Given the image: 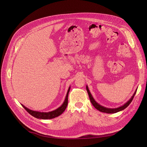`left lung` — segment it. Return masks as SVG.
Masks as SVG:
<instances>
[{
  "label": "left lung",
  "mask_w": 147,
  "mask_h": 147,
  "mask_svg": "<svg viewBox=\"0 0 147 147\" xmlns=\"http://www.w3.org/2000/svg\"><path fill=\"white\" fill-rule=\"evenodd\" d=\"M86 88H87V92H88V95H89V97H90V101H91V102L92 103V104L93 105V106H94L97 110H98L99 111L102 112H103V113H117V112H120V111H123V110H124V109L126 108L130 104V103L131 102V101L133 100V98H134V95H136V92H137V90H136V91H135V92L134 93L133 95V96H131V98L130 99V100H128L125 104H124L123 106L117 108L112 109V108H105V107H104L100 105H99V103H98L95 100V99H94V98L92 97L91 94L90 93V91H89V89H88V87L87 86H86Z\"/></svg>",
  "instance_id": "8db88e82"
}]
</instances>
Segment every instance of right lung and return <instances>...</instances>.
<instances>
[{"label":"right lung","instance_id":"1","mask_svg":"<svg viewBox=\"0 0 147 147\" xmlns=\"http://www.w3.org/2000/svg\"><path fill=\"white\" fill-rule=\"evenodd\" d=\"M70 87H69V88L67 91V94L66 96V98H65V100L63 103L59 108H58L57 109H56L55 111L49 112H40L30 110V109H28L27 108H26V107H24L22 104V105L31 115H32V116L37 118V119H51L55 118L56 117L60 116L63 112L65 111V109L67 106V104H68V95H69V92L70 91Z\"/></svg>","mask_w":147,"mask_h":147}]
</instances>
